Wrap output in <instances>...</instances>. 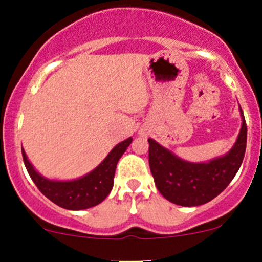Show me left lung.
Returning a JSON list of instances; mask_svg holds the SVG:
<instances>
[{
    "instance_id": "1",
    "label": "left lung",
    "mask_w": 262,
    "mask_h": 262,
    "mask_svg": "<svg viewBox=\"0 0 262 262\" xmlns=\"http://www.w3.org/2000/svg\"><path fill=\"white\" fill-rule=\"evenodd\" d=\"M242 126L235 145L226 156L208 163H189L176 157L153 139L149 142V167L162 196L176 205L192 207L210 202L230 184L246 150L247 126Z\"/></svg>"
}]
</instances>
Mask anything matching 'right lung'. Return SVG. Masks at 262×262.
<instances>
[{"label": "right lung", "mask_w": 262, "mask_h": 262, "mask_svg": "<svg viewBox=\"0 0 262 262\" xmlns=\"http://www.w3.org/2000/svg\"><path fill=\"white\" fill-rule=\"evenodd\" d=\"M132 140L133 139L128 138L115 145L108 157L93 172L75 181L60 182L46 180L34 169L24 149L22 158L30 177L43 196L66 210H85L103 202L110 193L114 184L118 161L129 147Z\"/></svg>", "instance_id": "obj_1"}]
</instances>
